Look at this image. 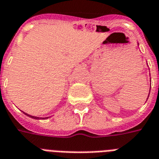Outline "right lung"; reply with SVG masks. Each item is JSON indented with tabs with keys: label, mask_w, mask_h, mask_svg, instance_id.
Listing matches in <instances>:
<instances>
[{
	"label": "right lung",
	"mask_w": 159,
	"mask_h": 159,
	"mask_svg": "<svg viewBox=\"0 0 159 159\" xmlns=\"http://www.w3.org/2000/svg\"><path fill=\"white\" fill-rule=\"evenodd\" d=\"M24 113H25V112H24ZM25 114H26V116H28V117H32V118H34V119H40V118H42V119H46V118H48V117H34V116H31V115L27 114V113H25Z\"/></svg>",
	"instance_id": "1"
}]
</instances>
